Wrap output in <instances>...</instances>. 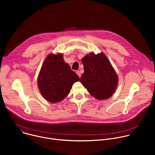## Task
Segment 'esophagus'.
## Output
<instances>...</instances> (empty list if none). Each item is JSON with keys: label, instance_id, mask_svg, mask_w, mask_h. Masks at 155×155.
Here are the masks:
<instances>
[{"label": "esophagus", "instance_id": "1", "mask_svg": "<svg viewBox=\"0 0 155 155\" xmlns=\"http://www.w3.org/2000/svg\"><path fill=\"white\" fill-rule=\"evenodd\" d=\"M76 73H77V74L78 75L79 77H81V72H80V71H76Z\"/></svg>", "mask_w": 155, "mask_h": 155}]
</instances>
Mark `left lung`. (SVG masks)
I'll return each instance as SVG.
<instances>
[{
    "instance_id": "1",
    "label": "left lung",
    "mask_w": 155,
    "mask_h": 155,
    "mask_svg": "<svg viewBox=\"0 0 155 155\" xmlns=\"http://www.w3.org/2000/svg\"><path fill=\"white\" fill-rule=\"evenodd\" d=\"M84 73L80 81L87 91L97 99L111 97L118 84V76L103 53H91L81 59Z\"/></svg>"
}]
</instances>
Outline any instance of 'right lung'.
Segmentation results:
<instances>
[{
  "instance_id": "right-lung-1",
  "label": "right lung",
  "mask_w": 155,
  "mask_h": 155,
  "mask_svg": "<svg viewBox=\"0 0 155 155\" xmlns=\"http://www.w3.org/2000/svg\"><path fill=\"white\" fill-rule=\"evenodd\" d=\"M79 77L64 62L62 54H49L44 61L38 77V86L42 96L55 103L63 100Z\"/></svg>"
}]
</instances>
